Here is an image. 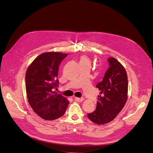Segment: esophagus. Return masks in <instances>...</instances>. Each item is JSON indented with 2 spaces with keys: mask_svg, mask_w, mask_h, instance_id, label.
<instances>
[{
  "mask_svg": "<svg viewBox=\"0 0 153 153\" xmlns=\"http://www.w3.org/2000/svg\"><path fill=\"white\" fill-rule=\"evenodd\" d=\"M74 99H75L76 101H77L78 102H82L84 100V98H77V97H76Z\"/></svg>",
  "mask_w": 153,
  "mask_h": 153,
  "instance_id": "obj_1",
  "label": "esophagus"
}]
</instances>
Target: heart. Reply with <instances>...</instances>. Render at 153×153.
Segmentation results:
<instances>
[{
  "label": "heart",
  "mask_w": 153,
  "mask_h": 153,
  "mask_svg": "<svg viewBox=\"0 0 153 153\" xmlns=\"http://www.w3.org/2000/svg\"><path fill=\"white\" fill-rule=\"evenodd\" d=\"M80 65H90V59L86 55H82L79 58Z\"/></svg>",
  "instance_id": "1"
}]
</instances>
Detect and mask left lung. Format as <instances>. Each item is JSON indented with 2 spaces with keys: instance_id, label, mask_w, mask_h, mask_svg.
Listing matches in <instances>:
<instances>
[{
  "instance_id": "left-lung-1",
  "label": "left lung",
  "mask_w": 153,
  "mask_h": 153,
  "mask_svg": "<svg viewBox=\"0 0 153 153\" xmlns=\"http://www.w3.org/2000/svg\"><path fill=\"white\" fill-rule=\"evenodd\" d=\"M109 67L96 87L100 90L96 109L88 117L98 125L112 121L124 107L127 100L128 77L125 68L114 58H108Z\"/></svg>"
}]
</instances>
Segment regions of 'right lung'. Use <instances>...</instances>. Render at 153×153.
<instances>
[{
    "instance_id": "1",
    "label": "right lung",
    "mask_w": 153,
    "mask_h": 153,
    "mask_svg": "<svg viewBox=\"0 0 153 153\" xmlns=\"http://www.w3.org/2000/svg\"><path fill=\"white\" fill-rule=\"evenodd\" d=\"M67 54L46 52L38 56L27 68L26 92L29 104L45 120H54L65 112L68 102L54 90L58 86V68Z\"/></svg>"
}]
</instances>
